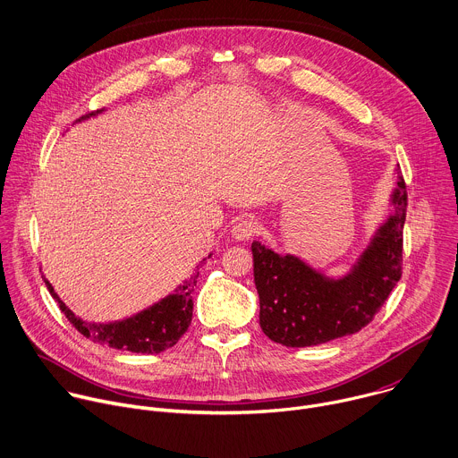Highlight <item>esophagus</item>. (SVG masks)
<instances>
[{"mask_svg": "<svg viewBox=\"0 0 458 458\" xmlns=\"http://www.w3.org/2000/svg\"><path fill=\"white\" fill-rule=\"evenodd\" d=\"M256 233H258V224L249 216L238 218L231 227V234L238 242H245V240L252 238Z\"/></svg>", "mask_w": 458, "mask_h": 458, "instance_id": "34e87169", "label": "esophagus"}]
</instances>
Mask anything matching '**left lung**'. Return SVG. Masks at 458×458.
<instances>
[{
	"label": "left lung",
	"mask_w": 458,
	"mask_h": 458,
	"mask_svg": "<svg viewBox=\"0 0 458 458\" xmlns=\"http://www.w3.org/2000/svg\"><path fill=\"white\" fill-rule=\"evenodd\" d=\"M392 213L345 276L329 277L293 254L252 242L263 333L286 347H310L352 335L379 311L401 279L406 186L395 168Z\"/></svg>",
	"instance_id": "8db88e82"
}]
</instances>
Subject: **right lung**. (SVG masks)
<instances>
[{
    "mask_svg": "<svg viewBox=\"0 0 458 458\" xmlns=\"http://www.w3.org/2000/svg\"><path fill=\"white\" fill-rule=\"evenodd\" d=\"M102 111L93 113L91 116L98 114ZM89 116H84L86 120ZM213 252L208 256L211 258ZM204 258L200 265L208 259ZM199 270V265H197ZM199 272L191 274L182 284H179L172 293L157 301L156 304L148 306L147 310L127 317L123 320L114 322H88L81 317H77L55 293L50 281L45 277L47 288L50 290L52 297L57 301L59 308L64 311L66 318L75 326L77 331H81L86 338L106 344L113 349L131 351V352H141V354H157L170 347H174L179 338L188 331L193 317V288L197 284Z\"/></svg>",
    "mask_w": 458,
    "mask_h": 458,
    "instance_id": "right-lung-1",
    "label": "right lung"
}]
</instances>
